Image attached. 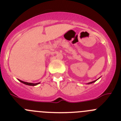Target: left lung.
I'll list each match as a JSON object with an SVG mask.
<instances>
[{
	"mask_svg": "<svg viewBox=\"0 0 121 121\" xmlns=\"http://www.w3.org/2000/svg\"><path fill=\"white\" fill-rule=\"evenodd\" d=\"M98 79H97V80H95V81H92V82H89V83H88V84H91V83H94V82H95V81H97Z\"/></svg>",
	"mask_w": 121,
	"mask_h": 121,
	"instance_id": "1",
	"label": "left lung"
}]
</instances>
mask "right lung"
<instances>
[{
	"label": "right lung",
	"mask_w": 121,
	"mask_h": 121,
	"mask_svg": "<svg viewBox=\"0 0 121 121\" xmlns=\"http://www.w3.org/2000/svg\"><path fill=\"white\" fill-rule=\"evenodd\" d=\"M18 81H20V82H21V83H24V84L27 85H30V86H36V85H38V84H39V83H40V82H39V83H29V82H24V81H21V80H20V79H18Z\"/></svg>",
	"instance_id": "right-lung-1"
}]
</instances>
